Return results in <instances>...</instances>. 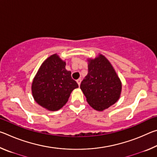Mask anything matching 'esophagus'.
<instances>
[{
  "label": "esophagus",
  "mask_w": 157,
  "mask_h": 157,
  "mask_svg": "<svg viewBox=\"0 0 157 157\" xmlns=\"http://www.w3.org/2000/svg\"><path fill=\"white\" fill-rule=\"evenodd\" d=\"M81 81H82V79L79 78V79H77V82H78V85L79 86V85H80V84H81Z\"/></svg>",
  "instance_id": "1"
}]
</instances>
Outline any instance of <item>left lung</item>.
Returning a JSON list of instances; mask_svg holds the SVG:
<instances>
[{
	"label": "left lung",
	"instance_id": "1",
	"mask_svg": "<svg viewBox=\"0 0 157 157\" xmlns=\"http://www.w3.org/2000/svg\"><path fill=\"white\" fill-rule=\"evenodd\" d=\"M80 89L92 108L103 111L118 100L122 84L115 70L104 55L88 59V74Z\"/></svg>",
	"mask_w": 157,
	"mask_h": 157
}]
</instances>
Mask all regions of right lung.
<instances>
[{
  "label": "right lung",
  "instance_id": "right-lung-1",
  "mask_svg": "<svg viewBox=\"0 0 157 157\" xmlns=\"http://www.w3.org/2000/svg\"><path fill=\"white\" fill-rule=\"evenodd\" d=\"M66 62L57 54L44 61L32 84L34 100L48 111L63 107L71 92L78 84L71 78V72L66 69Z\"/></svg>",
  "mask_w": 157,
  "mask_h": 157
}]
</instances>
